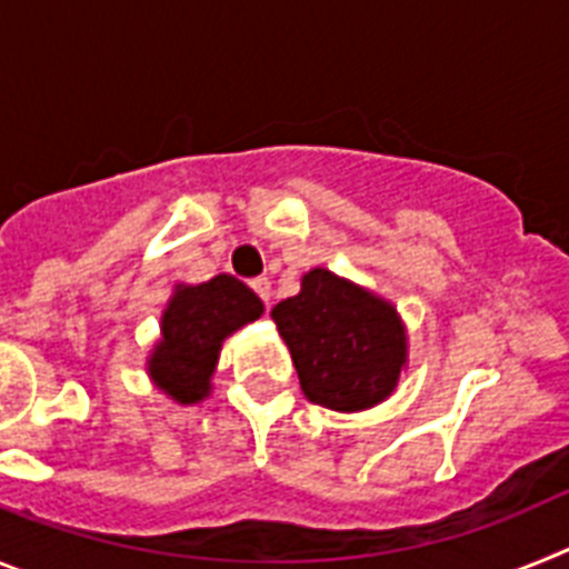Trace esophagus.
Segmentation results:
<instances>
[{"mask_svg": "<svg viewBox=\"0 0 569 569\" xmlns=\"http://www.w3.org/2000/svg\"><path fill=\"white\" fill-rule=\"evenodd\" d=\"M250 288H253V293L259 296L264 305H270V279H264V276H259V279L250 281Z\"/></svg>", "mask_w": 569, "mask_h": 569, "instance_id": "obj_1", "label": "esophagus"}]
</instances>
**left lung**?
<instances>
[{
  "label": "left lung",
  "instance_id": "obj_1",
  "mask_svg": "<svg viewBox=\"0 0 569 569\" xmlns=\"http://www.w3.org/2000/svg\"><path fill=\"white\" fill-rule=\"evenodd\" d=\"M270 316L308 401L353 413L393 393L407 356L393 305L316 268L301 279V293Z\"/></svg>",
  "mask_w": 569,
  "mask_h": 569
}]
</instances>
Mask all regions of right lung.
Here are the masks:
<instances>
[{
  "mask_svg": "<svg viewBox=\"0 0 569 569\" xmlns=\"http://www.w3.org/2000/svg\"><path fill=\"white\" fill-rule=\"evenodd\" d=\"M261 310L259 296L228 273L176 290L162 316V341L148 361L156 385L182 405L202 401L222 339L259 319Z\"/></svg>",
  "mask_w": 569,
  "mask_h": 569,
  "instance_id": "right-lung-1",
  "label": "right lung"
}]
</instances>
